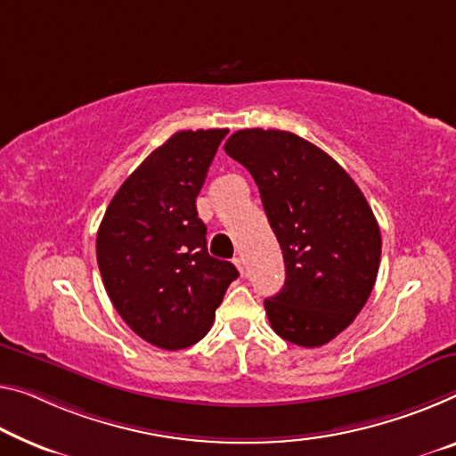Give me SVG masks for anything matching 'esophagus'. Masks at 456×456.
Wrapping results in <instances>:
<instances>
[{"label": "esophagus", "instance_id": "esophagus-1", "mask_svg": "<svg viewBox=\"0 0 456 456\" xmlns=\"http://www.w3.org/2000/svg\"><path fill=\"white\" fill-rule=\"evenodd\" d=\"M234 265H236V269H238V273H240L242 277L247 275V271H244V263H242V258H234Z\"/></svg>", "mask_w": 456, "mask_h": 456}]
</instances>
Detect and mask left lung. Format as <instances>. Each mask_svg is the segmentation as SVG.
<instances>
[{
    "label": "left lung",
    "instance_id": "left-lung-1",
    "mask_svg": "<svg viewBox=\"0 0 456 456\" xmlns=\"http://www.w3.org/2000/svg\"><path fill=\"white\" fill-rule=\"evenodd\" d=\"M258 185L285 261L283 289L265 299L283 340L314 348L353 324L373 291L381 232L359 185L336 160L285 130H238L224 144Z\"/></svg>",
    "mask_w": 456,
    "mask_h": 456
}]
</instances>
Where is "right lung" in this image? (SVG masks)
<instances>
[{"instance_id": "right-lung-1", "label": "right lung", "mask_w": 456, "mask_h": 456, "mask_svg": "<svg viewBox=\"0 0 456 456\" xmlns=\"http://www.w3.org/2000/svg\"><path fill=\"white\" fill-rule=\"evenodd\" d=\"M226 128L181 130L118 189L97 230V265L116 312L165 350L200 342L214 324L232 263L209 256L195 198Z\"/></svg>"}]
</instances>
